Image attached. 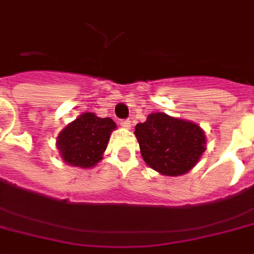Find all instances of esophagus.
Masks as SVG:
<instances>
[{
    "label": "esophagus",
    "instance_id": "1",
    "mask_svg": "<svg viewBox=\"0 0 254 254\" xmlns=\"http://www.w3.org/2000/svg\"><path fill=\"white\" fill-rule=\"evenodd\" d=\"M120 126L126 129H129L131 128V120H122L120 122Z\"/></svg>",
    "mask_w": 254,
    "mask_h": 254
}]
</instances>
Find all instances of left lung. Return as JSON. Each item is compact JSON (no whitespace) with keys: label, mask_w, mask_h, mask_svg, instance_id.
Masks as SVG:
<instances>
[{"label":"left lung","mask_w":254,"mask_h":254,"mask_svg":"<svg viewBox=\"0 0 254 254\" xmlns=\"http://www.w3.org/2000/svg\"><path fill=\"white\" fill-rule=\"evenodd\" d=\"M143 161L164 176L188 173L205 151V134L200 126L190 120L154 112L143 123L135 126Z\"/></svg>","instance_id":"left-lung-1"}]
</instances>
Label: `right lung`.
<instances>
[{
	"label": "right lung",
	"instance_id": "obj_1",
	"mask_svg": "<svg viewBox=\"0 0 254 254\" xmlns=\"http://www.w3.org/2000/svg\"><path fill=\"white\" fill-rule=\"evenodd\" d=\"M116 129L111 118L85 112L68 123L57 136L61 158L70 166L90 169L103 160L109 136Z\"/></svg>",
	"mask_w": 254,
	"mask_h": 254
}]
</instances>
